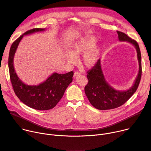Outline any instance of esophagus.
Returning a JSON list of instances; mask_svg holds the SVG:
<instances>
[{"instance_id":"34e87169","label":"esophagus","mask_w":151,"mask_h":151,"mask_svg":"<svg viewBox=\"0 0 151 151\" xmlns=\"http://www.w3.org/2000/svg\"><path fill=\"white\" fill-rule=\"evenodd\" d=\"M79 75H81V73H80L79 72H77V71L75 72V73H74V77L75 78L76 77V76H78Z\"/></svg>"}]
</instances>
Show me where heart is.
I'll use <instances>...</instances> for the list:
<instances>
[{"mask_svg": "<svg viewBox=\"0 0 151 151\" xmlns=\"http://www.w3.org/2000/svg\"><path fill=\"white\" fill-rule=\"evenodd\" d=\"M96 39L93 36H87L73 43L71 47V52H67L65 58L68 63L75 64L77 61L76 56L84 54L83 61L87 67H93L99 59L101 47L95 45Z\"/></svg>", "mask_w": 151, "mask_h": 151, "instance_id": "heart-1", "label": "heart"}]
</instances>
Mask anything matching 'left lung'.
I'll use <instances>...</instances> for the list:
<instances>
[{"instance_id": "8db88e82", "label": "left lung", "mask_w": 151, "mask_h": 151, "mask_svg": "<svg viewBox=\"0 0 151 151\" xmlns=\"http://www.w3.org/2000/svg\"><path fill=\"white\" fill-rule=\"evenodd\" d=\"M117 33L120 41H127L136 48L139 72L134 86L126 91L120 92L110 87L106 81L101 61L98 59L94 66L87 72L88 83L85 86L84 91L90 104L99 110L112 109L123 105L136 92L142 78V56L137 42L122 32L117 31Z\"/></svg>"}]
</instances>
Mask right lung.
I'll use <instances>...</instances> for the list:
<instances>
[{
	"instance_id": "1",
	"label": "right lung",
	"mask_w": 151,
	"mask_h": 151,
	"mask_svg": "<svg viewBox=\"0 0 151 151\" xmlns=\"http://www.w3.org/2000/svg\"><path fill=\"white\" fill-rule=\"evenodd\" d=\"M44 30L45 28H36L24 33L12 44L8 57L9 78L15 94L25 105L39 110H50L56 106L68 85L72 82L73 76V71L65 74L54 73L38 86L26 85L17 76L14 69L13 58L20 41L24 35Z\"/></svg>"
}]
</instances>
